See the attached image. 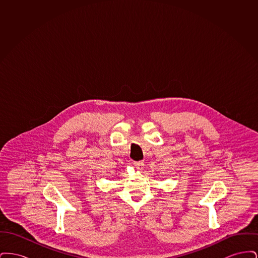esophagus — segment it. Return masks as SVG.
<instances>
[{"label": "esophagus", "instance_id": "1", "mask_svg": "<svg viewBox=\"0 0 258 258\" xmlns=\"http://www.w3.org/2000/svg\"><path fill=\"white\" fill-rule=\"evenodd\" d=\"M134 165L137 169L141 170L143 169V166H144V162L143 161H134Z\"/></svg>", "mask_w": 258, "mask_h": 258}]
</instances>
